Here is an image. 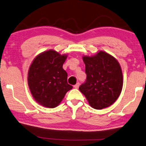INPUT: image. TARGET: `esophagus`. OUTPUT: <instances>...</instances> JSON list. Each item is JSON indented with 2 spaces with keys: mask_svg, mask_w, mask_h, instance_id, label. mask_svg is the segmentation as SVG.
I'll return each mask as SVG.
<instances>
[{
  "mask_svg": "<svg viewBox=\"0 0 146 146\" xmlns=\"http://www.w3.org/2000/svg\"><path fill=\"white\" fill-rule=\"evenodd\" d=\"M79 86H80V83H79V82H78V83H77V84H75V85L74 86V88H78Z\"/></svg>",
  "mask_w": 146,
  "mask_h": 146,
  "instance_id": "34e87169",
  "label": "esophagus"
}]
</instances>
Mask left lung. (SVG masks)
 Segmentation results:
<instances>
[{
    "label": "left lung",
    "mask_w": 146,
    "mask_h": 146,
    "mask_svg": "<svg viewBox=\"0 0 146 146\" xmlns=\"http://www.w3.org/2000/svg\"><path fill=\"white\" fill-rule=\"evenodd\" d=\"M82 58L87 78L79 90L92 108H108L117 99L123 86V75L118 61L103 51L94 56H84Z\"/></svg>",
    "instance_id": "left-lung-1"
}]
</instances>
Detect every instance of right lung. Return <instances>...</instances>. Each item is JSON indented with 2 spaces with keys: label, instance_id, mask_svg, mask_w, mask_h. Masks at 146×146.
I'll use <instances>...</instances> for the list:
<instances>
[{
  "label": "right lung",
  "instance_id": "add662e5",
  "mask_svg": "<svg viewBox=\"0 0 146 146\" xmlns=\"http://www.w3.org/2000/svg\"><path fill=\"white\" fill-rule=\"evenodd\" d=\"M67 54L54 50L39 54L28 72V84L33 97L45 108L57 107L73 86L67 83V73L63 69Z\"/></svg>",
  "mask_w": 146,
  "mask_h": 146
}]
</instances>
